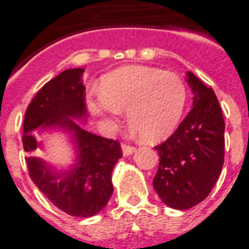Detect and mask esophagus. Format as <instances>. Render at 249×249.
Listing matches in <instances>:
<instances>
[{
  "label": "esophagus",
  "mask_w": 249,
  "mask_h": 249,
  "mask_svg": "<svg viewBox=\"0 0 249 249\" xmlns=\"http://www.w3.org/2000/svg\"><path fill=\"white\" fill-rule=\"evenodd\" d=\"M122 150H123V155H124V156H129V155H132V153L135 152L136 148L132 147V146L124 145V143H123V145H122Z\"/></svg>",
  "instance_id": "obj_1"
}]
</instances>
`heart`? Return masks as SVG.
Returning a JSON list of instances; mask_svg holds the SVG:
<instances>
[{
    "instance_id": "obj_1",
    "label": "heart",
    "mask_w": 249,
    "mask_h": 249,
    "mask_svg": "<svg viewBox=\"0 0 249 249\" xmlns=\"http://www.w3.org/2000/svg\"><path fill=\"white\" fill-rule=\"evenodd\" d=\"M187 98V86L177 73L129 65L104 75L99 92L86 96V106L108 129L117 127L122 111H126L132 129L156 142L177 129Z\"/></svg>"
}]
</instances>
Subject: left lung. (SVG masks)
<instances>
[{"label": "left lung", "mask_w": 249, "mask_h": 249, "mask_svg": "<svg viewBox=\"0 0 249 249\" xmlns=\"http://www.w3.org/2000/svg\"><path fill=\"white\" fill-rule=\"evenodd\" d=\"M185 81L193 107L173 135L156 146L160 164L153 189L176 210L198 205L210 194L224 164L225 122L216 94L193 72Z\"/></svg>", "instance_id": "left-lung-1"}]
</instances>
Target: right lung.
<instances>
[{
  "mask_svg": "<svg viewBox=\"0 0 249 249\" xmlns=\"http://www.w3.org/2000/svg\"><path fill=\"white\" fill-rule=\"evenodd\" d=\"M83 72L65 70L36 93L25 111L23 147L29 156V176L57 209L71 216L90 217L103 210L113 194L111 172L122 159L119 142L83 129L87 124ZM61 132L74 148V163L57 167L33 156L43 149L33 132Z\"/></svg>",
  "mask_w": 249,
  "mask_h": 249,
  "instance_id": "obj_1",
  "label": "right lung"
}]
</instances>
